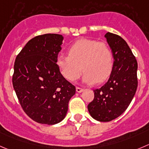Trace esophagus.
<instances>
[{
	"label": "esophagus",
	"instance_id": "esophagus-1",
	"mask_svg": "<svg viewBox=\"0 0 149 149\" xmlns=\"http://www.w3.org/2000/svg\"><path fill=\"white\" fill-rule=\"evenodd\" d=\"M83 91V88H80V87L76 88V91H77V93H81Z\"/></svg>",
	"mask_w": 149,
	"mask_h": 149
}]
</instances>
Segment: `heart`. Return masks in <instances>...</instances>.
Here are the masks:
<instances>
[{"label":"heart","mask_w":149,"mask_h":149,"mask_svg":"<svg viewBox=\"0 0 149 149\" xmlns=\"http://www.w3.org/2000/svg\"><path fill=\"white\" fill-rule=\"evenodd\" d=\"M68 55H59L56 64L63 77L70 82L79 78L82 68L84 83L100 84L108 79L113 70V52L104 42L81 39L69 47Z\"/></svg>","instance_id":"1"}]
</instances>
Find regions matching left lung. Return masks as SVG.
Segmentation results:
<instances>
[{
    "instance_id": "1",
    "label": "left lung",
    "mask_w": 149,
    "mask_h": 149,
    "mask_svg": "<svg viewBox=\"0 0 149 149\" xmlns=\"http://www.w3.org/2000/svg\"><path fill=\"white\" fill-rule=\"evenodd\" d=\"M104 37L113 52V70L107 83L93 90L94 98L88 105L92 118L107 122L121 116L130 105L137 87V62L127 42L107 32Z\"/></svg>"
}]
</instances>
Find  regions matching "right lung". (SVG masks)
Listing matches in <instances>:
<instances>
[{
  "label": "right lung",
  "mask_w": 149,
  "mask_h": 149,
  "mask_svg": "<svg viewBox=\"0 0 149 149\" xmlns=\"http://www.w3.org/2000/svg\"><path fill=\"white\" fill-rule=\"evenodd\" d=\"M63 39L56 33L39 35L28 41L15 59L14 89L24 112L39 124L61 122L76 91L56 64Z\"/></svg>",
  "instance_id": "obj_1"
}]
</instances>
